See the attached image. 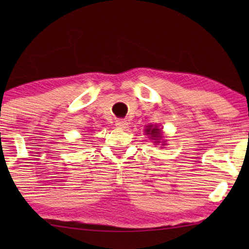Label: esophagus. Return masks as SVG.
<instances>
[{"instance_id": "34e87169", "label": "esophagus", "mask_w": 249, "mask_h": 249, "mask_svg": "<svg viewBox=\"0 0 249 249\" xmlns=\"http://www.w3.org/2000/svg\"><path fill=\"white\" fill-rule=\"evenodd\" d=\"M115 125H117V128L124 129L128 127V122H127V120H122V119H120V120L115 121Z\"/></svg>"}]
</instances>
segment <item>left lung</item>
<instances>
[{"mask_svg": "<svg viewBox=\"0 0 249 249\" xmlns=\"http://www.w3.org/2000/svg\"><path fill=\"white\" fill-rule=\"evenodd\" d=\"M146 132H147L146 135H149L152 138L161 137V131H160V129H158L156 127H153V125H148V128L146 129Z\"/></svg>", "mask_w": 249, "mask_h": 249, "instance_id": "obj_1", "label": "left lung"}]
</instances>
